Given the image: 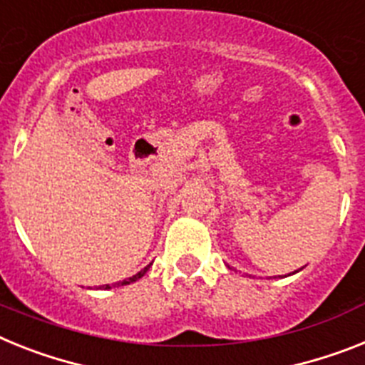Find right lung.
I'll use <instances>...</instances> for the list:
<instances>
[{"label": "right lung", "instance_id": "right-lung-1", "mask_svg": "<svg viewBox=\"0 0 365 365\" xmlns=\"http://www.w3.org/2000/svg\"><path fill=\"white\" fill-rule=\"evenodd\" d=\"M148 267H150V265H146V267L143 269V271H139V272H137V274H133V277H131V278H125V280L118 282V284H116V286H128V284H131V282H137V280H139V278L145 277L146 271H148ZM106 289H111V286H109V284H107Z\"/></svg>", "mask_w": 365, "mask_h": 365}]
</instances>
